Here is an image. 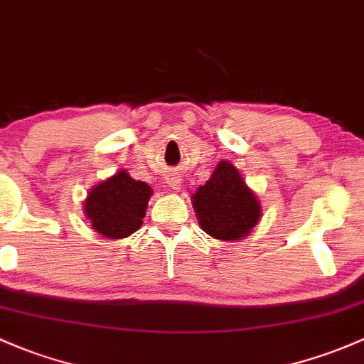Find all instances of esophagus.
I'll list each match as a JSON object with an SVG mask.
<instances>
[{"mask_svg":"<svg viewBox=\"0 0 364 364\" xmlns=\"http://www.w3.org/2000/svg\"><path fill=\"white\" fill-rule=\"evenodd\" d=\"M167 185H169L172 190H179L181 188V179H179L178 176H171V178H167Z\"/></svg>","mask_w":364,"mask_h":364,"instance_id":"34e87169","label":"esophagus"}]
</instances>
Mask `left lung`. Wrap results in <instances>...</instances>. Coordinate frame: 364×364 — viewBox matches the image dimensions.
I'll return each mask as SVG.
<instances>
[{"instance_id":"8db88e82","label":"left lung","mask_w":364,"mask_h":364,"mask_svg":"<svg viewBox=\"0 0 364 364\" xmlns=\"http://www.w3.org/2000/svg\"><path fill=\"white\" fill-rule=\"evenodd\" d=\"M192 204L202 230L220 240L250 235L262 216L256 195L227 160H221L205 185L198 186Z\"/></svg>"}]
</instances>
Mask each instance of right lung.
I'll return each instance as SVG.
<instances>
[{
  "mask_svg": "<svg viewBox=\"0 0 364 364\" xmlns=\"http://www.w3.org/2000/svg\"><path fill=\"white\" fill-rule=\"evenodd\" d=\"M151 193L150 185L136 181L122 169L90 190L83 211L99 235L125 239L143 225Z\"/></svg>",
  "mask_w": 364,
  "mask_h": 364,
  "instance_id": "add662e5",
  "label": "right lung"
}]
</instances>
